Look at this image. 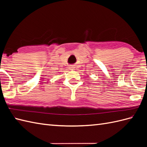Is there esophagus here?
Returning a JSON list of instances; mask_svg holds the SVG:
<instances>
[{
  "label": "esophagus",
  "instance_id": "1",
  "mask_svg": "<svg viewBox=\"0 0 147 147\" xmlns=\"http://www.w3.org/2000/svg\"><path fill=\"white\" fill-rule=\"evenodd\" d=\"M71 68H72V67H71Z\"/></svg>",
  "mask_w": 147,
  "mask_h": 147
}]
</instances>
